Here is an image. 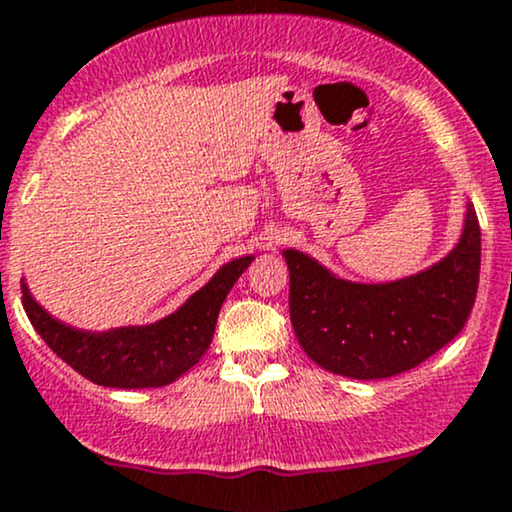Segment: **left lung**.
Returning <instances> with one entry per match:
<instances>
[{
  "label": "left lung",
  "mask_w": 512,
  "mask_h": 512,
  "mask_svg": "<svg viewBox=\"0 0 512 512\" xmlns=\"http://www.w3.org/2000/svg\"><path fill=\"white\" fill-rule=\"evenodd\" d=\"M290 268V318L299 345L333 374L376 381L419 366L465 328L479 287L482 232L467 203L460 242L448 256L393 282L342 280L297 249Z\"/></svg>",
  "instance_id": "8db88e82"
}]
</instances>
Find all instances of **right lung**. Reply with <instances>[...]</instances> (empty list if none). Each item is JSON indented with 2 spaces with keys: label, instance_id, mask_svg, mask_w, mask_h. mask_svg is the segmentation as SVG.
I'll return each mask as SVG.
<instances>
[{
  "label": "right lung",
  "instance_id": "right-lung-1",
  "mask_svg": "<svg viewBox=\"0 0 512 512\" xmlns=\"http://www.w3.org/2000/svg\"><path fill=\"white\" fill-rule=\"evenodd\" d=\"M251 261L254 256L232 258L174 314L148 326H122L102 333L66 326L35 302L26 280H21V299L47 347L83 378L105 388H160L177 381L206 354L220 306Z\"/></svg>",
  "mask_w": 512,
  "mask_h": 512
}]
</instances>
